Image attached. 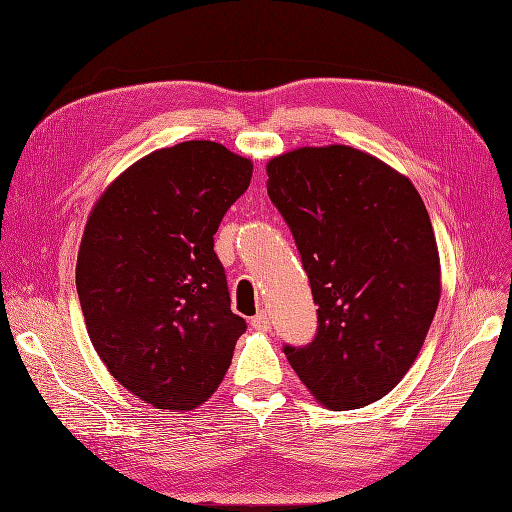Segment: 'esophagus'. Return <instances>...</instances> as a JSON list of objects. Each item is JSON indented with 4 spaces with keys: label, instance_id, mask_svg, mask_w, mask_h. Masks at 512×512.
Here are the masks:
<instances>
[{
    "label": "esophagus",
    "instance_id": "esophagus-1",
    "mask_svg": "<svg viewBox=\"0 0 512 512\" xmlns=\"http://www.w3.org/2000/svg\"><path fill=\"white\" fill-rule=\"evenodd\" d=\"M251 326L255 328V330H270L272 328V322H270V318H268V314H265V311H259V314L251 320Z\"/></svg>",
    "mask_w": 512,
    "mask_h": 512
}]
</instances>
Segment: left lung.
<instances>
[{
  "instance_id": "8db88e82",
  "label": "left lung",
  "mask_w": 512,
  "mask_h": 512,
  "mask_svg": "<svg viewBox=\"0 0 512 512\" xmlns=\"http://www.w3.org/2000/svg\"><path fill=\"white\" fill-rule=\"evenodd\" d=\"M268 194L293 232L318 330L284 353L330 410L364 408L414 364L439 303V253L408 177L351 146L268 163Z\"/></svg>"
}]
</instances>
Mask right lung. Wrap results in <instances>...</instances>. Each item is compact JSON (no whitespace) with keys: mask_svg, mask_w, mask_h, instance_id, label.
Segmentation results:
<instances>
[{"mask_svg":"<svg viewBox=\"0 0 512 512\" xmlns=\"http://www.w3.org/2000/svg\"><path fill=\"white\" fill-rule=\"evenodd\" d=\"M251 175L226 146L182 142L123 171L87 219L77 257L87 335L108 372L154 408L205 404L247 330L213 234Z\"/></svg>","mask_w":512,"mask_h":512,"instance_id":"obj_1","label":"right lung"}]
</instances>
